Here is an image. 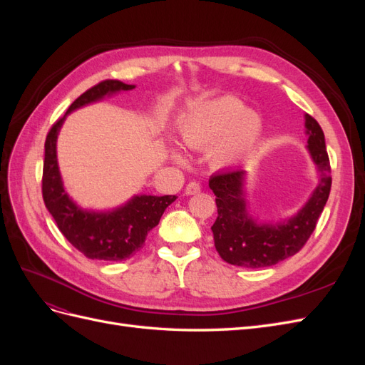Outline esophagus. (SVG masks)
Masks as SVG:
<instances>
[{"mask_svg":"<svg viewBox=\"0 0 365 365\" xmlns=\"http://www.w3.org/2000/svg\"><path fill=\"white\" fill-rule=\"evenodd\" d=\"M200 192H201V185L195 182V181L189 182L185 187V195H195V193H200Z\"/></svg>","mask_w":365,"mask_h":365,"instance_id":"1","label":"esophagus"}]
</instances>
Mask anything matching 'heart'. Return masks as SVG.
Instances as JSON below:
<instances>
[{
  "mask_svg": "<svg viewBox=\"0 0 365 365\" xmlns=\"http://www.w3.org/2000/svg\"><path fill=\"white\" fill-rule=\"evenodd\" d=\"M260 132V115L233 97H219L195 106L180 125L184 146L205 149L212 145L208 158L216 168L239 163L256 145ZM175 157L181 161L180 155Z\"/></svg>",
  "mask_w": 365,
  "mask_h": 365,
  "instance_id": "1",
  "label": "heart"
}]
</instances>
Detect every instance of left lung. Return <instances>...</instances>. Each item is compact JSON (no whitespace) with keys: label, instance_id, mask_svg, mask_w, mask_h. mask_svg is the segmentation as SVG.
Returning <instances> with one entry per match:
<instances>
[{"label":"left lung","instance_id":"left-lung-1","mask_svg":"<svg viewBox=\"0 0 365 365\" xmlns=\"http://www.w3.org/2000/svg\"><path fill=\"white\" fill-rule=\"evenodd\" d=\"M306 118L307 150L319 172V182L304 207L282 224H259L248 215L245 170L213 175L208 181L216 195L217 217L212 227L215 247L227 263L242 268L272 267L300 251L317 227L332 185L324 132L309 114Z\"/></svg>","mask_w":365,"mask_h":365}]
</instances>
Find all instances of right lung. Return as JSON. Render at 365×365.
Masks as SVG:
<instances>
[{"instance_id": "right-lung-1", "label": "right lung", "mask_w": 365, "mask_h": 365, "mask_svg": "<svg viewBox=\"0 0 365 365\" xmlns=\"http://www.w3.org/2000/svg\"><path fill=\"white\" fill-rule=\"evenodd\" d=\"M135 88L120 81H103L79 96L67 109V114L77 108L101 101L105 96ZM51 126L46 138V157L42 170V197L61 233L70 244L88 259L118 262L138 252L149 231L175 200V195L134 196L125 205L113 212H86L77 207L63 189L56 157V140L65 117Z\"/></svg>"}]
</instances>
